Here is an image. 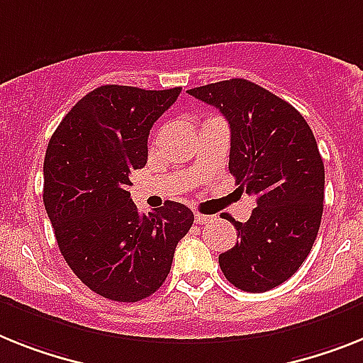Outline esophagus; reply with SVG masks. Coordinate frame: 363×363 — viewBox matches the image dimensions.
Segmentation results:
<instances>
[{"label": "esophagus", "mask_w": 363, "mask_h": 363, "mask_svg": "<svg viewBox=\"0 0 363 363\" xmlns=\"http://www.w3.org/2000/svg\"><path fill=\"white\" fill-rule=\"evenodd\" d=\"M212 218H214V216H205V214H199V212H197L196 223L197 225H205V223H208V221H212Z\"/></svg>", "instance_id": "obj_1"}]
</instances>
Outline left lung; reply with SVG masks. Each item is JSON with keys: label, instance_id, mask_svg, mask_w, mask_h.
Masks as SVG:
<instances>
[{"label": "left lung", "instance_id": "obj_1", "mask_svg": "<svg viewBox=\"0 0 363 363\" xmlns=\"http://www.w3.org/2000/svg\"><path fill=\"white\" fill-rule=\"evenodd\" d=\"M230 125L228 172L238 190L257 197L247 223L225 216L238 242L219 255L225 279L262 294L290 279L318 238L325 166L310 125L290 103L247 79L188 90Z\"/></svg>", "mask_w": 363, "mask_h": 363}]
</instances>
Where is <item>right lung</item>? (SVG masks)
I'll use <instances>...</instances> for the list:
<instances>
[{
    "instance_id": "add662e5",
    "label": "right lung",
    "mask_w": 363,
    "mask_h": 363,
    "mask_svg": "<svg viewBox=\"0 0 363 363\" xmlns=\"http://www.w3.org/2000/svg\"><path fill=\"white\" fill-rule=\"evenodd\" d=\"M181 86L105 84L75 103L44 158V205L64 260L105 299L136 303L160 288L194 212L166 201L142 214L130 173L147 164V136Z\"/></svg>"
}]
</instances>
